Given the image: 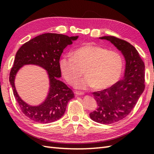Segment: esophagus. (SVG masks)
I'll list each match as a JSON object with an SVG mask.
<instances>
[{"label":"esophagus","mask_w":154,"mask_h":154,"mask_svg":"<svg viewBox=\"0 0 154 154\" xmlns=\"http://www.w3.org/2000/svg\"><path fill=\"white\" fill-rule=\"evenodd\" d=\"M75 94L76 96H81V95H83V94H84V93L80 92V91H75Z\"/></svg>","instance_id":"obj_1"}]
</instances>
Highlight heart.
<instances>
[{
    "label": "heart",
    "instance_id": "1",
    "mask_svg": "<svg viewBox=\"0 0 154 154\" xmlns=\"http://www.w3.org/2000/svg\"><path fill=\"white\" fill-rule=\"evenodd\" d=\"M71 57L63 56L60 68L65 80L73 85L84 73L87 77L75 84V88L87 89L94 87L104 90L112 87L120 79L124 67L122 55L119 52L99 45L87 44L72 51Z\"/></svg>",
    "mask_w": 154,
    "mask_h": 154
}]
</instances>
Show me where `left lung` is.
I'll return each instance as SVG.
<instances>
[{"label": "left lung", "instance_id": "obj_1", "mask_svg": "<svg viewBox=\"0 0 154 154\" xmlns=\"http://www.w3.org/2000/svg\"><path fill=\"white\" fill-rule=\"evenodd\" d=\"M99 38L110 41L126 60L122 79L109 89L93 93L97 106L89 114L91 119L98 123L110 124L124 119L135 106L145 89V65L129 42L112 35Z\"/></svg>", "mask_w": 154, "mask_h": 154}]
</instances>
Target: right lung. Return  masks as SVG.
I'll return each instance as SVG.
<instances>
[{"label": "right lung", "instance_id": "obj_1", "mask_svg": "<svg viewBox=\"0 0 154 154\" xmlns=\"http://www.w3.org/2000/svg\"><path fill=\"white\" fill-rule=\"evenodd\" d=\"M77 38L78 36L69 37L63 34H44L26 42L16 53L9 81L22 112L34 122L48 124L61 119L65 112L68 102L74 98L72 90L59 80L61 75L59 63L64 49ZM28 64H36L45 68L50 79L48 96L38 106H29L22 101L15 87L16 73L22 66Z\"/></svg>", "mask_w": 154, "mask_h": 154}]
</instances>
